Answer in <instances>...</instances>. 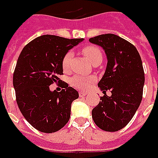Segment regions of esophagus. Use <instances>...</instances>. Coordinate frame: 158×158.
Wrapping results in <instances>:
<instances>
[{
    "label": "esophagus",
    "mask_w": 158,
    "mask_h": 158,
    "mask_svg": "<svg viewBox=\"0 0 158 158\" xmlns=\"http://www.w3.org/2000/svg\"><path fill=\"white\" fill-rule=\"evenodd\" d=\"M86 94H86V93H84V92H79V97H85Z\"/></svg>",
    "instance_id": "obj_1"
}]
</instances>
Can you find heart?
Wrapping results in <instances>:
<instances>
[{
  "label": "heart",
  "instance_id": "1",
  "mask_svg": "<svg viewBox=\"0 0 158 158\" xmlns=\"http://www.w3.org/2000/svg\"><path fill=\"white\" fill-rule=\"evenodd\" d=\"M82 52L85 54V57L88 58L89 61L94 65L100 64V62L102 60V52L100 48L96 46H94V45L85 46L82 49ZM71 58H72V53L70 52H68L62 59V68L64 71H68L69 69ZM94 80H95L94 76L77 75L71 79L70 83H71V85L77 89L85 90Z\"/></svg>",
  "mask_w": 158,
  "mask_h": 158
}]
</instances>
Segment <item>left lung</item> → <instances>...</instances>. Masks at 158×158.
I'll return each instance as SVG.
<instances>
[{
    "label": "left lung",
    "instance_id": "8db88e82",
    "mask_svg": "<svg viewBox=\"0 0 158 158\" xmlns=\"http://www.w3.org/2000/svg\"><path fill=\"white\" fill-rule=\"evenodd\" d=\"M89 41L103 48L108 61L98 83L105 95L92 110V118L103 131H117L129 123L142 100L145 76L141 56L133 44L117 35H99Z\"/></svg>",
    "mask_w": 158,
    "mask_h": 158
}]
</instances>
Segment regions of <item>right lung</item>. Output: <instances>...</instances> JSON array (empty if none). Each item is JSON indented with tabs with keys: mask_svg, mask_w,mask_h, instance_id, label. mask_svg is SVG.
Instances as JSON below:
<instances>
[{
	"mask_svg": "<svg viewBox=\"0 0 158 158\" xmlns=\"http://www.w3.org/2000/svg\"><path fill=\"white\" fill-rule=\"evenodd\" d=\"M83 38L68 39L43 35L27 43L21 52L13 73L17 106L35 129L44 133L58 131L68 123L71 104L79 98L78 91L62 82L61 92L49 86L61 82L62 59Z\"/></svg>",
	"mask_w": 158,
	"mask_h": 158,
	"instance_id": "right-lung-1",
	"label": "right lung"
}]
</instances>
